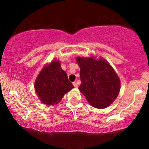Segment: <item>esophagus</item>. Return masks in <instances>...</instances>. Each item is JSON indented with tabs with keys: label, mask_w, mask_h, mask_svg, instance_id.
Here are the masks:
<instances>
[{
	"label": "esophagus",
	"mask_w": 149,
	"mask_h": 149,
	"mask_svg": "<svg viewBox=\"0 0 149 149\" xmlns=\"http://www.w3.org/2000/svg\"><path fill=\"white\" fill-rule=\"evenodd\" d=\"M73 86L75 87V88H78V83H77L76 81L73 82Z\"/></svg>",
	"instance_id": "obj_1"
}]
</instances>
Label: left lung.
Instances as JSON below:
<instances>
[{
  "instance_id": "obj_1",
  "label": "left lung",
  "mask_w": 149,
  "mask_h": 149,
  "mask_svg": "<svg viewBox=\"0 0 149 149\" xmlns=\"http://www.w3.org/2000/svg\"><path fill=\"white\" fill-rule=\"evenodd\" d=\"M76 61L80 69V92L95 108L109 107L120 89V80L112 66L103 58L77 57Z\"/></svg>"
}]
</instances>
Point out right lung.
Here are the masks:
<instances>
[{
	"label": "right lung",
	"mask_w": 149,
	"mask_h": 149,
	"mask_svg": "<svg viewBox=\"0 0 149 149\" xmlns=\"http://www.w3.org/2000/svg\"><path fill=\"white\" fill-rule=\"evenodd\" d=\"M34 88L42 104L54 106L73 88V85L68 79L66 73L61 69L60 61L54 59L40 71L35 80Z\"/></svg>",
	"instance_id": "right-lung-1"
}]
</instances>
